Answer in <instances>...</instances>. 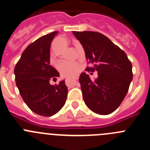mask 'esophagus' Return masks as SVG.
I'll use <instances>...</instances> for the list:
<instances>
[{
	"mask_svg": "<svg viewBox=\"0 0 150 150\" xmlns=\"http://www.w3.org/2000/svg\"><path fill=\"white\" fill-rule=\"evenodd\" d=\"M77 79H78L77 76H76V77H74V80H77Z\"/></svg>",
	"mask_w": 150,
	"mask_h": 150,
	"instance_id": "esophagus-1",
	"label": "esophagus"
}]
</instances>
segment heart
Here are the masks:
<instances>
[{
	"label": "heart",
	"instance_id": "b5f03b06",
	"mask_svg": "<svg viewBox=\"0 0 150 150\" xmlns=\"http://www.w3.org/2000/svg\"><path fill=\"white\" fill-rule=\"evenodd\" d=\"M67 43V40L64 37H59L55 38L52 43V47L55 50H56L59 45L64 44ZM57 69L59 70V73L62 76L67 77V76H75L79 71V65L76 62H62L57 65Z\"/></svg>",
	"mask_w": 150,
	"mask_h": 150
}]
</instances>
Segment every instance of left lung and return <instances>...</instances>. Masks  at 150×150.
Segmentation results:
<instances>
[{"instance_id":"1","label":"left lung","mask_w":150,"mask_h":150,"mask_svg":"<svg viewBox=\"0 0 150 150\" xmlns=\"http://www.w3.org/2000/svg\"><path fill=\"white\" fill-rule=\"evenodd\" d=\"M84 49L88 72L98 71L91 80L82 73L79 81L83 100L91 110L100 115L112 113L127 95L133 78L132 62L122 50L96 31H73Z\"/></svg>"}]
</instances>
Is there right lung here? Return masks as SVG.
<instances>
[{
  "label": "right lung",
  "instance_id": "right-lung-1",
  "mask_svg": "<svg viewBox=\"0 0 150 150\" xmlns=\"http://www.w3.org/2000/svg\"><path fill=\"white\" fill-rule=\"evenodd\" d=\"M53 31L28 45L14 69L16 84L22 99L31 111L43 116L55 115L64 105L67 88L64 80L52 86L50 80L59 76L50 65V49L57 34Z\"/></svg>",
  "mask_w": 150,
  "mask_h": 150
}]
</instances>
